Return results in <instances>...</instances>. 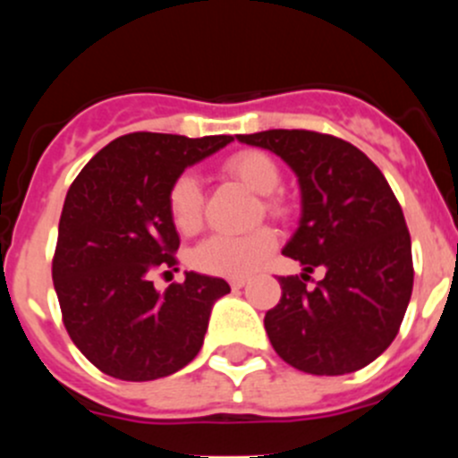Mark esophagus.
Segmentation results:
<instances>
[{
  "instance_id": "esophagus-1",
  "label": "esophagus",
  "mask_w": 458,
  "mask_h": 458,
  "mask_svg": "<svg viewBox=\"0 0 458 458\" xmlns=\"http://www.w3.org/2000/svg\"><path fill=\"white\" fill-rule=\"evenodd\" d=\"M246 284H248L246 276H234V279H230V288H233V290L243 288V285H246Z\"/></svg>"
}]
</instances>
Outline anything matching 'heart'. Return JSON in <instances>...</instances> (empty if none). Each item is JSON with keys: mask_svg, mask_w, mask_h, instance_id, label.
Segmentation results:
<instances>
[{"mask_svg": "<svg viewBox=\"0 0 458 458\" xmlns=\"http://www.w3.org/2000/svg\"><path fill=\"white\" fill-rule=\"evenodd\" d=\"M224 170L248 191L263 195L261 208L270 216H285L290 212L288 201L275 195L281 186V168L267 152L242 150L225 159ZM168 216L182 234H195L201 228L203 195L201 183L195 174L183 173L170 183ZM276 246V237L270 228H259L250 234H212L192 252V266L208 275L246 276L255 272Z\"/></svg>", "mask_w": 458, "mask_h": 458, "instance_id": "b5f03b06", "label": "heart"}]
</instances>
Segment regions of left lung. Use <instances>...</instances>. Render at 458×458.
<instances>
[{"instance_id": "left-lung-1", "label": "left lung", "mask_w": 458, "mask_h": 458, "mask_svg": "<svg viewBox=\"0 0 458 458\" xmlns=\"http://www.w3.org/2000/svg\"><path fill=\"white\" fill-rule=\"evenodd\" d=\"M285 161L301 188V219L284 255L327 276H279L267 339L285 363L336 377L372 363L394 341L412 297V243L381 170L352 143L312 131L237 135Z\"/></svg>"}]
</instances>
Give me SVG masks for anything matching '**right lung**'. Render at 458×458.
<instances>
[{"mask_svg": "<svg viewBox=\"0 0 458 458\" xmlns=\"http://www.w3.org/2000/svg\"><path fill=\"white\" fill-rule=\"evenodd\" d=\"M230 141L132 132L101 148L72 182L53 284L72 344L104 374L152 381L182 370L201 350L212 306L230 285L186 272L183 284L159 293L150 272L177 263L170 183Z\"/></svg>", "mask_w": 458, "mask_h": 458, "instance_id": "right-lung-1", "label": "right lung"}]
</instances>
